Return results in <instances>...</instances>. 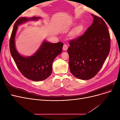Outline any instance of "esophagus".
I'll return each mask as SVG.
<instances>
[{
    "instance_id": "obj_1",
    "label": "esophagus",
    "mask_w": 120,
    "mask_h": 120,
    "mask_svg": "<svg viewBox=\"0 0 120 120\" xmlns=\"http://www.w3.org/2000/svg\"><path fill=\"white\" fill-rule=\"evenodd\" d=\"M63 49L64 50H67L68 49V46L66 44H64L63 45Z\"/></svg>"
}]
</instances>
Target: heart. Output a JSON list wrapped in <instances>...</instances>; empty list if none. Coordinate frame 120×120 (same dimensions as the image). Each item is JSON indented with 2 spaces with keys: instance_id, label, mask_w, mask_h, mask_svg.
<instances>
[{
  "instance_id": "1",
  "label": "heart",
  "mask_w": 120,
  "mask_h": 120,
  "mask_svg": "<svg viewBox=\"0 0 120 120\" xmlns=\"http://www.w3.org/2000/svg\"><path fill=\"white\" fill-rule=\"evenodd\" d=\"M83 30V26L82 25H79L75 27L71 32V36L73 37H77L80 34Z\"/></svg>"
}]
</instances>
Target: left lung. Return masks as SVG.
Masks as SVG:
<instances>
[{"instance_id": "left-lung-1", "label": "left lung", "mask_w": 120, "mask_h": 120, "mask_svg": "<svg viewBox=\"0 0 120 120\" xmlns=\"http://www.w3.org/2000/svg\"><path fill=\"white\" fill-rule=\"evenodd\" d=\"M92 24L85 34L69 42V67L75 77L88 80L97 75L109 53L111 38L104 20L93 14Z\"/></svg>"}]
</instances>
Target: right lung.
I'll return each instance as SVG.
<instances>
[{
    "mask_svg": "<svg viewBox=\"0 0 120 120\" xmlns=\"http://www.w3.org/2000/svg\"><path fill=\"white\" fill-rule=\"evenodd\" d=\"M41 17H20L14 23L9 41L10 52L16 66L22 75L33 81H41L49 77L52 72V63L57 56L62 52L63 43H50L44 41L32 56L24 57L17 52L15 36L18 25L29 20H35Z\"/></svg>",
    "mask_w": 120,
    "mask_h": 120,
    "instance_id": "add662e5",
    "label": "right lung"
}]
</instances>
